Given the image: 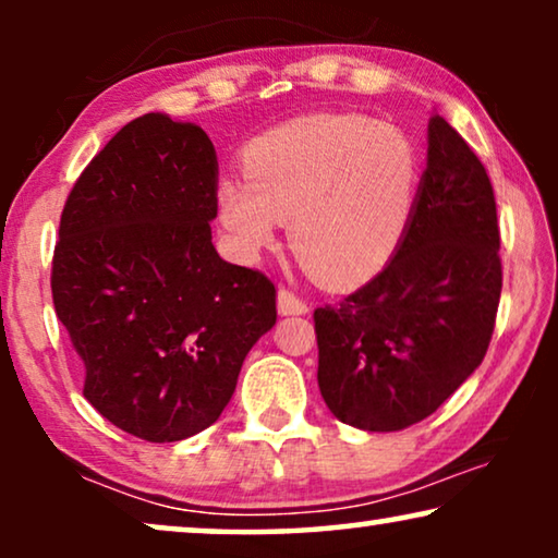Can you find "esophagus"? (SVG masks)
<instances>
[{
	"label": "esophagus",
	"mask_w": 558,
	"mask_h": 558,
	"mask_svg": "<svg viewBox=\"0 0 558 558\" xmlns=\"http://www.w3.org/2000/svg\"><path fill=\"white\" fill-rule=\"evenodd\" d=\"M277 310L279 315H307V304H304L300 296H296L294 292H289V289L281 287L277 292Z\"/></svg>",
	"instance_id": "obj_1"
}]
</instances>
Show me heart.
<instances>
[{
    "mask_svg": "<svg viewBox=\"0 0 558 558\" xmlns=\"http://www.w3.org/2000/svg\"><path fill=\"white\" fill-rule=\"evenodd\" d=\"M243 180L223 178L216 210L243 258L277 243L281 220L310 271L355 287L391 262L416 210L422 165L399 126L357 113H312L246 144Z\"/></svg>",
    "mask_w": 558,
    "mask_h": 558,
    "instance_id": "1",
    "label": "heart"
}]
</instances>
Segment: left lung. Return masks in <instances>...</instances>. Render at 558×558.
Segmentation results:
<instances>
[{"label": "left lung", "mask_w": 558, "mask_h": 558, "mask_svg": "<svg viewBox=\"0 0 558 558\" xmlns=\"http://www.w3.org/2000/svg\"><path fill=\"white\" fill-rule=\"evenodd\" d=\"M409 233L378 277L315 310L319 393L342 424L399 432L434 414L490 345L502 269L490 178L432 113Z\"/></svg>", "instance_id": "obj_1"}]
</instances>
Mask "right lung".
<instances>
[{
  "label": "right lung",
  "instance_id": "obj_1",
  "mask_svg": "<svg viewBox=\"0 0 558 558\" xmlns=\"http://www.w3.org/2000/svg\"><path fill=\"white\" fill-rule=\"evenodd\" d=\"M218 157L190 121H129L75 182L52 256V304L104 418L180 441L223 414L248 350L277 323L264 274L213 246Z\"/></svg>",
  "mask_w": 558,
  "mask_h": 558
}]
</instances>
